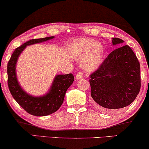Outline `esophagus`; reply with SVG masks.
I'll return each instance as SVG.
<instances>
[{
    "label": "esophagus",
    "instance_id": "esophagus-1",
    "mask_svg": "<svg viewBox=\"0 0 149 149\" xmlns=\"http://www.w3.org/2000/svg\"><path fill=\"white\" fill-rule=\"evenodd\" d=\"M82 77H83V72H81V71H79V72L77 73L75 78H76V79H80L82 78Z\"/></svg>",
    "mask_w": 149,
    "mask_h": 149
}]
</instances>
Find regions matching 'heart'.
<instances>
[{"instance_id":"b5f03b06","label":"heart","mask_w":149,"mask_h":149,"mask_svg":"<svg viewBox=\"0 0 149 149\" xmlns=\"http://www.w3.org/2000/svg\"><path fill=\"white\" fill-rule=\"evenodd\" d=\"M70 51L77 60H83V66L87 71H93L100 64L104 49L102 45L89 38H78L70 46Z\"/></svg>"}]
</instances>
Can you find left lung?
<instances>
[{"mask_svg": "<svg viewBox=\"0 0 149 149\" xmlns=\"http://www.w3.org/2000/svg\"><path fill=\"white\" fill-rule=\"evenodd\" d=\"M113 38V45L123 42ZM91 95L97 107L107 112L127 107L134 102L141 87L140 66L128 45L113 51L90 74Z\"/></svg>", "mask_w": 149, "mask_h": 149, "instance_id": "8db88e82", "label": "left lung"}]
</instances>
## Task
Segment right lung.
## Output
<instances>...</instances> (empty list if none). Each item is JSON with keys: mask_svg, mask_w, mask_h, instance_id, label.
<instances>
[{"mask_svg": "<svg viewBox=\"0 0 149 149\" xmlns=\"http://www.w3.org/2000/svg\"><path fill=\"white\" fill-rule=\"evenodd\" d=\"M54 36L35 38L26 42L14 51L7 64V83L12 96L19 106L30 115L46 116L60 109L64 101L67 89L74 81L72 74L57 75L47 94L42 97H33L26 93L19 86L15 73V64L18 57L27 45L52 39Z\"/></svg>", "mask_w": 149, "mask_h": 149, "instance_id": "obj_1", "label": "right lung"}]
</instances>
